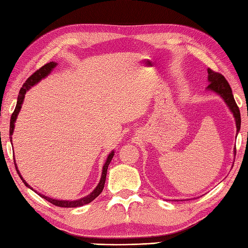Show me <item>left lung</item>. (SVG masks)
Masks as SVG:
<instances>
[{
  "mask_svg": "<svg viewBox=\"0 0 248 248\" xmlns=\"http://www.w3.org/2000/svg\"><path fill=\"white\" fill-rule=\"evenodd\" d=\"M207 72H208L207 81L209 83V85L207 86L206 89L220 95L223 99V101L225 102L228 109L231 110V112L232 113V116L234 118L235 127H237V135H238V132L240 131V128H241V114H240L239 107L234 102L232 88L227 83L226 78L222 75L218 74V72H215L209 68L207 69ZM233 155H235V148L233 150Z\"/></svg>",
  "mask_w": 248,
  "mask_h": 248,
  "instance_id": "obj_1",
  "label": "left lung"
}]
</instances>
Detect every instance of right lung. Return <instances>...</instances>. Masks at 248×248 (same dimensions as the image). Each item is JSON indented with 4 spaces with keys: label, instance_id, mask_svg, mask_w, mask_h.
Here are the masks:
<instances>
[{
    "label": "right lung",
    "instance_id": "right-lung-1",
    "mask_svg": "<svg viewBox=\"0 0 248 248\" xmlns=\"http://www.w3.org/2000/svg\"><path fill=\"white\" fill-rule=\"evenodd\" d=\"M57 65H58V63H56V62L47 63L46 65L43 66V67H41L39 70L35 71L32 76H30L26 80V82L24 83V85L22 86L20 93H19V95H17V102H16V109H15L13 116H11V119H10V128H9V136L10 137H9V139H10L11 144H13V135H14V130H15V123H16V119H17V114H19V112L21 111V108H22V105H23L24 99H25L26 92H28L30 88L33 87L35 84H38L40 81L43 80V78H45L46 77L49 76L50 72L53 70V68L56 67ZM113 155H114V152L112 150V152L109 153V155H108L107 159H106V161L104 163L103 170H102V176H101V179H100V182H99L98 185H96L95 188L92 192H90L89 195H87L86 197L81 198V199H78V200H58V199H53V198H50V197H47L45 195L40 194V192H38L37 190H34L32 187L30 186L26 182V181L23 179V177L21 176L19 170H17L16 159H15V165H16V170L17 173H19V176L22 179L24 184H25L28 187V188L33 190L35 194H38L40 197L45 199V200H47L48 202H50L51 204L56 205V206H59V207H80V206H83V205L88 204V203H90L92 201H93L94 199L101 194L102 190H103L105 181H106L107 168H108V165H109V163L111 162V159L113 158Z\"/></svg>",
    "mask_w": 248,
    "mask_h": 248
}]
</instances>
